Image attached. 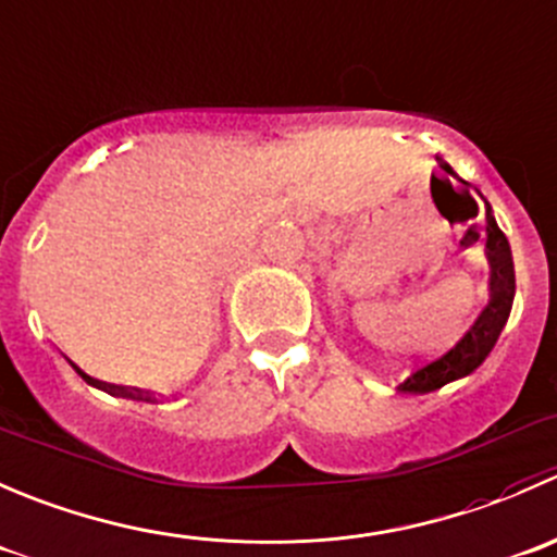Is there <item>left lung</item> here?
I'll return each mask as SVG.
<instances>
[{"label": "left lung", "mask_w": 557, "mask_h": 557, "mask_svg": "<svg viewBox=\"0 0 557 557\" xmlns=\"http://www.w3.org/2000/svg\"><path fill=\"white\" fill-rule=\"evenodd\" d=\"M447 173H453L444 159H438ZM487 260H490V302L482 313H479L476 322L471 324V330L453 346L449 351H444L436 360L425 362V366L417 368L404 384H400V393H431V389L444 387L453 379L468 376L473 368H479L484 362V357L490 355V349L498 341L500 330H504L506 319H509L511 300H515V262H511V249L506 235L500 233V227L495 224L493 211L487 206Z\"/></svg>", "instance_id": "8db88e82"}]
</instances>
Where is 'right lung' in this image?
I'll use <instances>...</instances> for the list:
<instances>
[{
	"label": "right lung",
	"mask_w": 557,
	"mask_h": 557,
	"mask_svg": "<svg viewBox=\"0 0 557 557\" xmlns=\"http://www.w3.org/2000/svg\"><path fill=\"white\" fill-rule=\"evenodd\" d=\"M86 376V373H84ZM94 387L104 389V393L110 395H121V398H135V400H151V393H146V389H137V387H121V384H108V382H97V379L86 376Z\"/></svg>",
	"instance_id": "add662e5"
}]
</instances>
